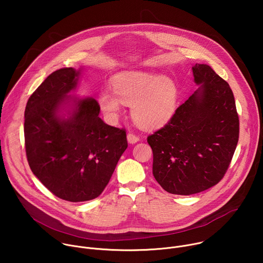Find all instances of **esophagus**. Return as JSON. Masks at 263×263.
<instances>
[{"label":"esophagus","mask_w":263,"mask_h":263,"mask_svg":"<svg viewBox=\"0 0 263 263\" xmlns=\"http://www.w3.org/2000/svg\"><path fill=\"white\" fill-rule=\"evenodd\" d=\"M127 140H128L129 143L133 144V143H136V142L139 140V137H138L137 135L133 134V133H129V134L127 135Z\"/></svg>","instance_id":"34e87169"}]
</instances>
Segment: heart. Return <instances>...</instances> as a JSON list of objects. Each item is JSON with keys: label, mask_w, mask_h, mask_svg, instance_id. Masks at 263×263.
<instances>
[{"label": "heart", "mask_w": 263, "mask_h": 263, "mask_svg": "<svg viewBox=\"0 0 263 263\" xmlns=\"http://www.w3.org/2000/svg\"><path fill=\"white\" fill-rule=\"evenodd\" d=\"M112 88L102 89L98 98L109 121L117 120L123 103L131 105V116L140 127L156 129L170 122L178 107L179 87L162 73L123 71L112 79Z\"/></svg>", "instance_id": "1"}]
</instances>
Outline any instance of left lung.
Wrapping results in <instances>:
<instances>
[{"label":"left lung","mask_w":263,"mask_h":263,"mask_svg":"<svg viewBox=\"0 0 263 263\" xmlns=\"http://www.w3.org/2000/svg\"><path fill=\"white\" fill-rule=\"evenodd\" d=\"M193 73L199 88L147 137L154 178L173 195L190 196L217 184L238 142L239 120L229 84L207 64L196 63Z\"/></svg>","instance_id":"8db88e82"}]
</instances>
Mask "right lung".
I'll use <instances>...</instances> for the list:
<instances>
[{"label":"right lung","mask_w":263,"mask_h":263,"mask_svg":"<svg viewBox=\"0 0 263 263\" xmlns=\"http://www.w3.org/2000/svg\"><path fill=\"white\" fill-rule=\"evenodd\" d=\"M81 68L52 72L29 98L25 145L33 174L56 197H99L128 146L126 131L105 124L93 98L72 97Z\"/></svg>","instance_id":"right-lung-1"}]
</instances>
